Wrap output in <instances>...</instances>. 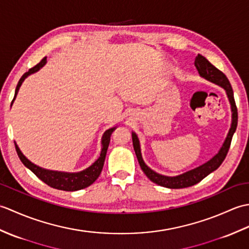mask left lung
Segmentation results:
<instances>
[{"mask_svg":"<svg viewBox=\"0 0 249 249\" xmlns=\"http://www.w3.org/2000/svg\"><path fill=\"white\" fill-rule=\"evenodd\" d=\"M195 66L197 68V71L201 77L215 84H217V86L223 88L226 91L227 96L229 98V102L231 105V111H232L231 127L229 129L228 135H227V138L224 142L223 146L220 147V150L218 151L217 154H216L213 158H211L209 161L203 163V165H201L197 168L193 169V170H189L183 174H179V176H177V177L161 176V174L153 171L151 168H149L145 165V162L143 161V160H142L139 139L133 131V133H131V137H133L134 150H135L137 158H138L139 165L142 169V171L144 172L145 176L149 178L153 183L160 185V186H162V187L176 189V188H185V187L193 186V185L202 181V179L205 177H208L211 172L215 171L216 169L223 163L224 160L227 156V153H228L230 144H231L232 136H233V134L235 133V129L237 126V109L234 102L233 91H232V87L228 80V78L226 77V75L223 71L217 70V68L211 64V63L201 54H198V56H196Z\"/></svg>","mask_w":249,"mask_h":249,"instance_id":"left-lung-1","label":"left lung"}]
</instances>
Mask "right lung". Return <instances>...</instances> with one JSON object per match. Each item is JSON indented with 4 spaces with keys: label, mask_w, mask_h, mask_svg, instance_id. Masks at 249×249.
I'll use <instances>...</instances> for the list:
<instances>
[{
    "label": "right lung",
    "mask_w": 249,
    "mask_h": 249,
    "mask_svg": "<svg viewBox=\"0 0 249 249\" xmlns=\"http://www.w3.org/2000/svg\"><path fill=\"white\" fill-rule=\"evenodd\" d=\"M47 62V57H44L38 64L36 66L32 67L29 71H26L24 75L20 78V80L17 84V88H16V92H15V97L13 99V102L15 100L16 96H17L19 88L21 87V84L24 81V79L30 76L31 73H34L37 71H39V68L43 67ZM12 102V104H13ZM116 127H112L108 130H106L103 138H102V152H100V155L98 157V160L95 161L92 166H89L87 168L86 170H82L80 172H75V173H68V172H61V171H52V170H47V169L40 168L38 166L34 165L33 162H31L28 158H26L22 152L20 151L18 145L15 143L16 146V151H17V154L20 158V160L22 161L23 165L29 168L30 170L33 172L35 176L40 178L41 181L46 183L48 186L53 187L60 190H65V192H75V190H80L86 188L89 185L93 184L95 181H96L97 178L99 177L100 172L103 170L104 167V162H105V158L106 154H107V150L109 146V142H110V137L112 131Z\"/></svg>",
    "instance_id": "1"
}]
</instances>
